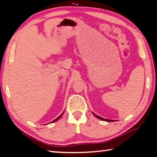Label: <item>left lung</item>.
Instances as JSON below:
<instances>
[{"mask_svg": "<svg viewBox=\"0 0 157 157\" xmlns=\"http://www.w3.org/2000/svg\"><path fill=\"white\" fill-rule=\"evenodd\" d=\"M93 114H94V116L97 117V118H99V119H100V120H104V121H107V122H113V120H107V119H104V118L99 117V116H98V115H97L94 114V113H93Z\"/></svg>", "mask_w": 157, "mask_h": 157, "instance_id": "obj_1", "label": "left lung"}]
</instances>
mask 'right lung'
Segmentation results:
<instances>
[{"mask_svg": "<svg viewBox=\"0 0 157 157\" xmlns=\"http://www.w3.org/2000/svg\"><path fill=\"white\" fill-rule=\"evenodd\" d=\"M63 113H62V114L60 115V116H58L57 118H56V119H55L54 120H53V121H52L51 122H56V121H57L58 120H59V118H60V117H61V116H62V115H63Z\"/></svg>", "mask_w": 157, "mask_h": 157, "instance_id": "add662e5", "label": "right lung"}]
</instances>
